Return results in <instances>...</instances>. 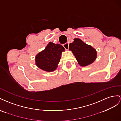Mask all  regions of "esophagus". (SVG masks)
Masks as SVG:
<instances>
[{"mask_svg": "<svg viewBox=\"0 0 121 121\" xmlns=\"http://www.w3.org/2000/svg\"><path fill=\"white\" fill-rule=\"evenodd\" d=\"M63 46L65 48V50H68V49H69V43H65V44H64Z\"/></svg>", "mask_w": 121, "mask_h": 121, "instance_id": "34e87169", "label": "esophagus"}]
</instances>
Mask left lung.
Returning a JSON list of instances; mask_svg holds the SVG:
<instances>
[{"mask_svg":"<svg viewBox=\"0 0 121 121\" xmlns=\"http://www.w3.org/2000/svg\"><path fill=\"white\" fill-rule=\"evenodd\" d=\"M71 51L81 66L92 64L97 58V51L92 46L86 44L80 39L75 38L69 46Z\"/></svg>","mask_w":121,"mask_h":121,"instance_id":"1","label":"left lung"}]
</instances>
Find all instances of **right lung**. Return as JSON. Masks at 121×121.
I'll use <instances>...</instances> for the list:
<instances>
[{
    "label": "right lung",
    "mask_w": 121,
    "mask_h": 121,
    "mask_svg": "<svg viewBox=\"0 0 121 121\" xmlns=\"http://www.w3.org/2000/svg\"><path fill=\"white\" fill-rule=\"evenodd\" d=\"M65 50L61 44L50 42L45 49L36 55V65L47 72L54 71L58 67L62 52Z\"/></svg>",
    "instance_id": "right-lung-1"
}]
</instances>
